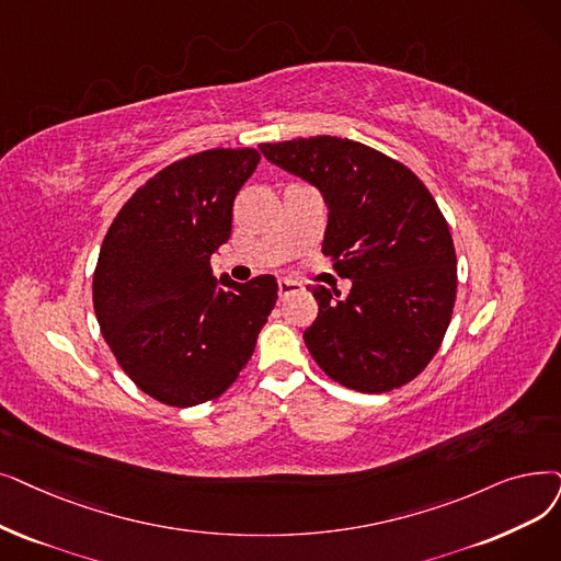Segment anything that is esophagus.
I'll use <instances>...</instances> for the list:
<instances>
[{
    "label": "esophagus",
    "instance_id": "1",
    "mask_svg": "<svg viewBox=\"0 0 561 561\" xmlns=\"http://www.w3.org/2000/svg\"><path fill=\"white\" fill-rule=\"evenodd\" d=\"M277 288H279V298H286L288 294H298V290H302L305 286L300 282H294V279H279Z\"/></svg>",
    "mask_w": 561,
    "mask_h": 561
}]
</instances>
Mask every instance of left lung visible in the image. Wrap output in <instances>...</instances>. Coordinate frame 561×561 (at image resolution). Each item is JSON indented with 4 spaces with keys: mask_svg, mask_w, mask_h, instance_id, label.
<instances>
[{
    "mask_svg": "<svg viewBox=\"0 0 561 561\" xmlns=\"http://www.w3.org/2000/svg\"><path fill=\"white\" fill-rule=\"evenodd\" d=\"M263 156L323 192V254L341 298L311 286L305 330L316 364L339 385L380 394L417 378L440 348L456 302V250L443 210L415 172L367 144L319 135L261 144Z\"/></svg>",
    "mask_w": 561,
    "mask_h": 561,
    "instance_id": "left-lung-1",
    "label": "left lung"
}]
</instances>
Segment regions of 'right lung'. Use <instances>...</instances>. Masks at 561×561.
Wrapping results in <instances>:
<instances>
[{"mask_svg":"<svg viewBox=\"0 0 561 561\" xmlns=\"http://www.w3.org/2000/svg\"><path fill=\"white\" fill-rule=\"evenodd\" d=\"M256 149L181 158L135 190L110 225L93 271V309L118 367L160 403L190 408L236 382L277 302V279H215L233 199Z\"/></svg>","mask_w":561,"mask_h":561,"instance_id":"right-lung-1","label":"right lung"}]
</instances>
